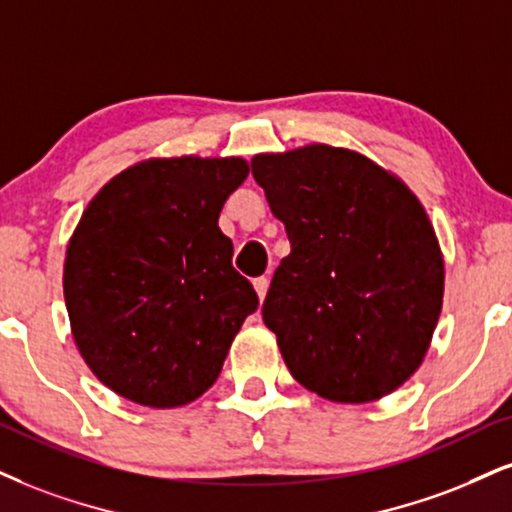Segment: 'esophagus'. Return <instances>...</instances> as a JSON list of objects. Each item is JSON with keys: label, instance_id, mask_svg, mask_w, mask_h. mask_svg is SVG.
<instances>
[{"label": "esophagus", "instance_id": "34e87169", "mask_svg": "<svg viewBox=\"0 0 512 512\" xmlns=\"http://www.w3.org/2000/svg\"><path fill=\"white\" fill-rule=\"evenodd\" d=\"M254 289H256V294H258V299H266V294H268V277H256L254 280Z\"/></svg>", "mask_w": 512, "mask_h": 512}]
</instances>
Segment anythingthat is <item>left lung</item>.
Returning a JSON list of instances; mask_svg holds the SVG:
<instances>
[{"label":"left lung","mask_w":512,"mask_h":512,"mask_svg":"<svg viewBox=\"0 0 512 512\" xmlns=\"http://www.w3.org/2000/svg\"><path fill=\"white\" fill-rule=\"evenodd\" d=\"M292 251L263 301L289 372L334 403H370L425 361L444 256L425 206L353 149L306 144L251 159Z\"/></svg>","instance_id":"8db88e82"}]
</instances>
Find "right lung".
I'll return each instance as SVG.
<instances>
[{"label": "right lung", "mask_w": 512, "mask_h": 512, "mask_svg": "<svg viewBox=\"0 0 512 512\" xmlns=\"http://www.w3.org/2000/svg\"><path fill=\"white\" fill-rule=\"evenodd\" d=\"M242 156H151L94 194L63 261L82 361L118 396L178 408L213 382L258 296L232 268L220 211Z\"/></svg>", "instance_id": "add662e5"}]
</instances>
